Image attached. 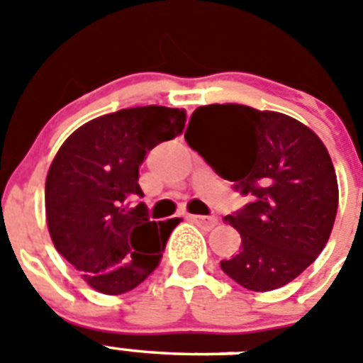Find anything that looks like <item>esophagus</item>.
<instances>
[{
	"instance_id": "1",
	"label": "esophagus",
	"mask_w": 363,
	"mask_h": 363,
	"mask_svg": "<svg viewBox=\"0 0 363 363\" xmlns=\"http://www.w3.org/2000/svg\"><path fill=\"white\" fill-rule=\"evenodd\" d=\"M189 220L194 221V223H198V225L205 230H213L214 227L218 225L216 216H189Z\"/></svg>"
}]
</instances>
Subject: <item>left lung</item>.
<instances>
[{"label":"left lung","mask_w":363,"mask_h":363,"mask_svg":"<svg viewBox=\"0 0 363 363\" xmlns=\"http://www.w3.org/2000/svg\"><path fill=\"white\" fill-rule=\"evenodd\" d=\"M185 140L251 201L225 216L242 236L221 271L249 291L278 289L323 251L338 209L331 156L294 118L238 104L192 112Z\"/></svg>","instance_id":"obj_1"}]
</instances>
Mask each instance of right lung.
<instances>
[{
  "mask_svg": "<svg viewBox=\"0 0 363 363\" xmlns=\"http://www.w3.org/2000/svg\"><path fill=\"white\" fill-rule=\"evenodd\" d=\"M185 111L147 105L86 121L67 138L45 182V216L57 252L92 289L123 294L158 267L179 218L150 221L138 184L145 154L174 140Z\"/></svg>",
  "mask_w": 363,
  "mask_h": 363,
  "instance_id": "obj_1",
  "label": "right lung"
}]
</instances>
